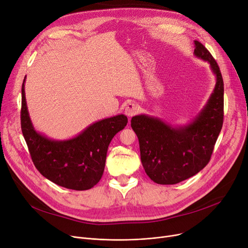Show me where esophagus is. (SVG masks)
I'll use <instances>...</instances> for the list:
<instances>
[{"label": "esophagus", "instance_id": "obj_1", "mask_svg": "<svg viewBox=\"0 0 248 248\" xmlns=\"http://www.w3.org/2000/svg\"><path fill=\"white\" fill-rule=\"evenodd\" d=\"M140 110V107L139 104L135 103V102H129L126 104V108L124 109V113L128 116V117H132L135 114H137Z\"/></svg>", "mask_w": 248, "mask_h": 248}]
</instances>
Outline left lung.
Returning a JSON list of instances; mask_svg holds the SVG:
<instances>
[{"label": "left lung", "mask_w": 248, "mask_h": 248, "mask_svg": "<svg viewBox=\"0 0 248 248\" xmlns=\"http://www.w3.org/2000/svg\"><path fill=\"white\" fill-rule=\"evenodd\" d=\"M194 55L206 61L216 83L204 108L186 124H171L148 114L133 116L131 125L140 142V161L155 183L173 185L199 173L209 162L223 124L224 84L210 52L194 41Z\"/></svg>", "instance_id": "left-lung-1"}]
</instances>
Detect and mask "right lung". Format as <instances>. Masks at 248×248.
Instances as JSON below:
<instances>
[{
  "label": "right lung",
  "instance_id": "obj_1",
  "mask_svg": "<svg viewBox=\"0 0 248 248\" xmlns=\"http://www.w3.org/2000/svg\"><path fill=\"white\" fill-rule=\"evenodd\" d=\"M22 85L21 127L32 161L46 179L56 185L77 190L95 186L104 171L107 153L112 138L127 124L124 114H117L89 124L77 136L54 140L37 132L29 115Z\"/></svg>",
  "mask_w": 248,
  "mask_h": 248
}]
</instances>
